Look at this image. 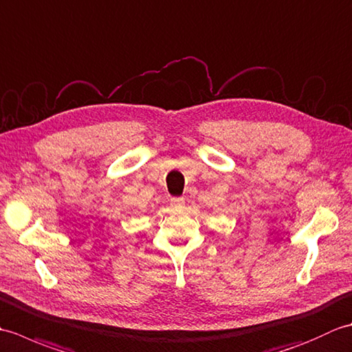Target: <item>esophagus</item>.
Segmentation results:
<instances>
[{"instance_id":"obj_1","label":"esophagus","mask_w":352,"mask_h":352,"mask_svg":"<svg viewBox=\"0 0 352 352\" xmlns=\"http://www.w3.org/2000/svg\"><path fill=\"white\" fill-rule=\"evenodd\" d=\"M184 204L183 198H170V206L172 207H182Z\"/></svg>"}]
</instances>
